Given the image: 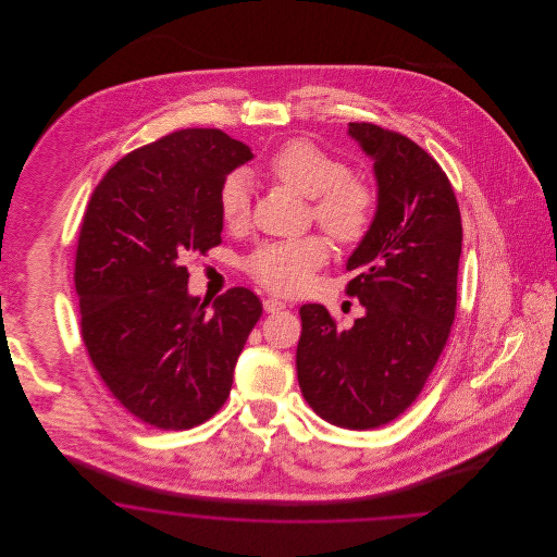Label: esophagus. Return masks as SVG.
Segmentation results:
<instances>
[{"mask_svg": "<svg viewBox=\"0 0 557 557\" xmlns=\"http://www.w3.org/2000/svg\"><path fill=\"white\" fill-rule=\"evenodd\" d=\"M263 307H265L267 313H277V311H282L286 305H284L282 300H277V298H265V300H263Z\"/></svg>", "mask_w": 557, "mask_h": 557, "instance_id": "34e87169", "label": "esophagus"}]
</instances>
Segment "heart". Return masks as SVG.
Returning <instances> with one entry per match:
<instances>
[{
  "instance_id": "b5f03b06",
  "label": "heart",
  "mask_w": 557,
  "mask_h": 557,
  "mask_svg": "<svg viewBox=\"0 0 557 557\" xmlns=\"http://www.w3.org/2000/svg\"><path fill=\"white\" fill-rule=\"evenodd\" d=\"M267 175L296 194L311 198V214L319 227L343 246L368 238L377 212V191L370 182L350 175L345 160L325 152L311 139H292L267 160ZM250 182L232 173L219 187V212L227 227L238 230L250 221ZM330 257L327 242L311 234L305 238L259 244L244 261L248 275L277 294L302 292Z\"/></svg>"
}]
</instances>
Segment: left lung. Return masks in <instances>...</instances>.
<instances>
[{"mask_svg": "<svg viewBox=\"0 0 557 557\" xmlns=\"http://www.w3.org/2000/svg\"><path fill=\"white\" fill-rule=\"evenodd\" d=\"M348 133L377 180L375 221L346 263V294L366 315L341 327L323 305H302L296 371L319 418L370 430L411 407L449 341L463 230L449 177L424 148L373 123Z\"/></svg>", "mask_w": 557, "mask_h": 557, "instance_id": "8db88e82", "label": "left lung"}]
</instances>
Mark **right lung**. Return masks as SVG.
Returning a JSON list of instances; mask_svg holds the SVG:
<instances>
[{"label":"right lung","mask_w":557,"mask_h":557,"mask_svg":"<svg viewBox=\"0 0 557 557\" xmlns=\"http://www.w3.org/2000/svg\"><path fill=\"white\" fill-rule=\"evenodd\" d=\"M246 144L221 129H180L108 169L81 223L75 288L87 355L144 424L187 430L230 397L234 368L263 302L230 288L187 294V255L221 244L219 187Z\"/></svg>","instance_id":"add662e5"}]
</instances>
